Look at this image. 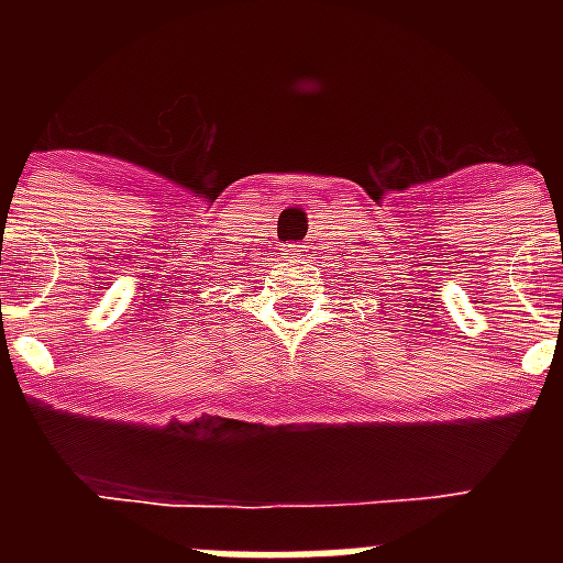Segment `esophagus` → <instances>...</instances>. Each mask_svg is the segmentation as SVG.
Returning a JSON list of instances; mask_svg holds the SVG:
<instances>
[{
  "label": "esophagus",
  "mask_w": 563,
  "mask_h": 563,
  "mask_svg": "<svg viewBox=\"0 0 563 563\" xmlns=\"http://www.w3.org/2000/svg\"><path fill=\"white\" fill-rule=\"evenodd\" d=\"M282 253H285V256H305L307 253V245H285L282 247Z\"/></svg>",
  "instance_id": "1"
}]
</instances>
